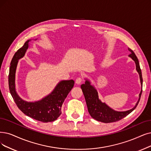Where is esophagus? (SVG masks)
<instances>
[{
	"label": "esophagus",
	"instance_id": "34e87169",
	"mask_svg": "<svg viewBox=\"0 0 151 151\" xmlns=\"http://www.w3.org/2000/svg\"><path fill=\"white\" fill-rule=\"evenodd\" d=\"M82 79L81 77H78L76 80V83H77V85H79V84H80L82 82Z\"/></svg>",
	"mask_w": 151,
	"mask_h": 151
}]
</instances>
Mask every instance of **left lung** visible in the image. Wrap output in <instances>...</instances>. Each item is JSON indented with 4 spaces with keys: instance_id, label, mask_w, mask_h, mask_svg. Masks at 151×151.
I'll use <instances>...</instances> for the list:
<instances>
[{
    "instance_id": "1",
    "label": "left lung",
    "mask_w": 151,
    "mask_h": 151,
    "mask_svg": "<svg viewBox=\"0 0 151 151\" xmlns=\"http://www.w3.org/2000/svg\"><path fill=\"white\" fill-rule=\"evenodd\" d=\"M128 50L131 52L129 56L135 62L136 70L139 73V75L141 84L142 87V77L138 59L133 51L131 50L130 48H128ZM90 83H91L90 82L86 79L85 83L81 85V88L83 95L85 96L88 113L90 114V116L93 119L97 120L99 122L105 123L119 121V120L128 115L130 113H131L136 108L139 104V101L140 100L142 94L141 90L139 95L138 101H137L136 105L132 109L125 111H117L113 110L112 108L108 106L106 104L101 102V101L99 98L97 90Z\"/></svg>"
}]
</instances>
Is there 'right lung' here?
<instances>
[{"mask_svg": "<svg viewBox=\"0 0 151 151\" xmlns=\"http://www.w3.org/2000/svg\"><path fill=\"white\" fill-rule=\"evenodd\" d=\"M30 40L15 53L10 63L9 87L11 95L18 108L26 115L38 121L47 123L55 121L61 114V106L68 93L73 88V80L59 82L53 91L41 100L28 102L22 99L15 90V73L19 60L25 55Z\"/></svg>", "mask_w": 151, "mask_h": 151, "instance_id": "add662e5", "label": "right lung"}]
</instances>
